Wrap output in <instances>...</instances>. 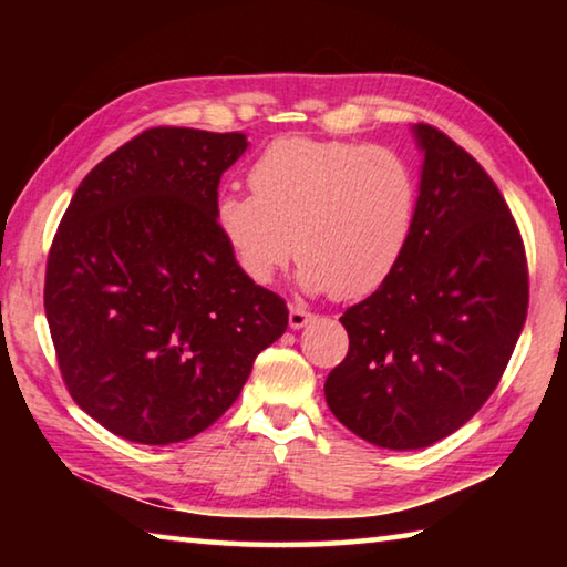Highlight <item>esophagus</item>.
<instances>
[{
    "mask_svg": "<svg viewBox=\"0 0 567 567\" xmlns=\"http://www.w3.org/2000/svg\"><path fill=\"white\" fill-rule=\"evenodd\" d=\"M312 320H315V315L307 312L305 307H297V305L290 307V328L292 330H300V328H305L307 322H312Z\"/></svg>",
    "mask_w": 567,
    "mask_h": 567,
    "instance_id": "esophagus-1",
    "label": "esophagus"
}]
</instances>
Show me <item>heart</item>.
Returning a JSON list of instances; mask_svg holds the SVG:
<instances>
[{
	"mask_svg": "<svg viewBox=\"0 0 567 567\" xmlns=\"http://www.w3.org/2000/svg\"><path fill=\"white\" fill-rule=\"evenodd\" d=\"M247 179L252 195L217 197L215 225L249 282L270 285L295 255L305 290L358 300L405 260L420 182L400 152L282 137L252 162Z\"/></svg>",
	"mask_w": 567,
	"mask_h": 567,
	"instance_id": "b5f03b06",
	"label": "heart"
}]
</instances>
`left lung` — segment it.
Returning a JSON list of instances; mask_svg holds the SVG:
<instances>
[{"instance_id":"obj_1","label":"left lung","mask_w":567,"mask_h":567,"mask_svg":"<svg viewBox=\"0 0 567 567\" xmlns=\"http://www.w3.org/2000/svg\"><path fill=\"white\" fill-rule=\"evenodd\" d=\"M425 155L405 260L344 310V360L324 380L332 415L390 450L455 433L501 382L527 315L525 245L501 189L445 132L415 124Z\"/></svg>"}]
</instances>
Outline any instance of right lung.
<instances>
[{
  "mask_svg": "<svg viewBox=\"0 0 567 567\" xmlns=\"http://www.w3.org/2000/svg\"><path fill=\"white\" fill-rule=\"evenodd\" d=\"M243 132L152 127L94 167L47 257L44 312L66 390L110 433L169 445L203 433L287 328L215 225Z\"/></svg>",
  "mask_w": 567,
  "mask_h": 567,
  "instance_id": "1",
  "label": "right lung"
}]
</instances>
